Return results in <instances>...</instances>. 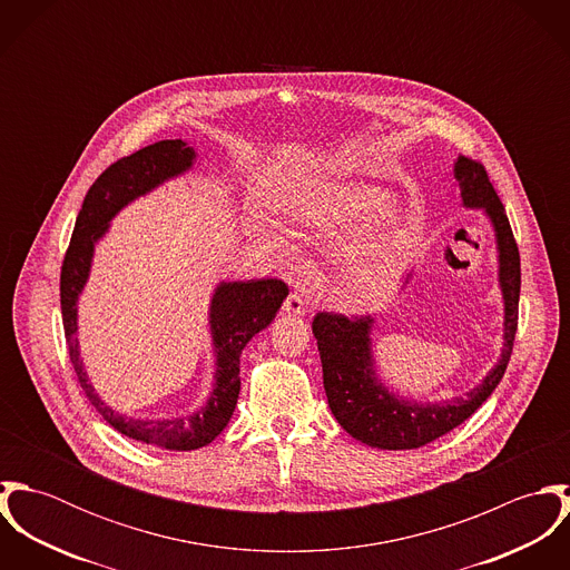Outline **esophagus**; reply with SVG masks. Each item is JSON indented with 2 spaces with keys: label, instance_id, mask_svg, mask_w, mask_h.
<instances>
[{
  "label": "esophagus",
  "instance_id": "34e87169",
  "mask_svg": "<svg viewBox=\"0 0 570 570\" xmlns=\"http://www.w3.org/2000/svg\"><path fill=\"white\" fill-rule=\"evenodd\" d=\"M283 312L287 316H303L305 314V301L301 294H289L287 301L283 303Z\"/></svg>",
  "mask_w": 570,
  "mask_h": 570
}]
</instances>
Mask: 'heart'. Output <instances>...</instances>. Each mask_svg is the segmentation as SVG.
I'll use <instances>...</instances> for the list:
<instances>
[{"label": "heart", "instance_id": "heart-1", "mask_svg": "<svg viewBox=\"0 0 570 570\" xmlns=\"http://www.w3.org/2000/svg\"><path fill=\"white\" fill-rule=\"evenodd\" d=\"M362 214L331 249L337 276L371 305L386 301L402 276L416 233L406 208L384 190L364 184H328L298 208V219L335 228Z\"/></svg>", "mask_w": 570, "mask_h": 570}]
</instances>
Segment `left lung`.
Wrapping results in <instances>:
<instances>
[{
  "label": "left lung",
  "instance_id": "obj_1",
  "mask_svg": "<svg viewBox=\"0 0 570 570\" xmlns=\"http://www.w3.org/2000/svg\"><path fill=\"white\" fill-rule=\"evenodd\" d=\"M463 208L483 210L495 239L498 287L502 294V348L488 375L463 397L416 402L391 391L377 373L373 353L375 318L318 314L314 335L323 362L326 402L335 421L357 441L380 450H416L470 419L500 384L518 328L520 254L504 208L485 168L463 156L454 163ZM412 278V274H410ZM407 278V281H410ZM406 281V285H407Z\"/></svg>",
  "mask_w": 570,
  "mask_h": 570
}]
</instances>
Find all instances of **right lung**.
<instances>
[{
    "instance_id": "right-lung-1",
    "label": "right lung",
    "mask_w": 570,
    "mask_h": 570,
    "mask_svg": "<svg viewBox=\"0 0 570 570\" xmlns=\"http://www.w3.org/2000/svg\"><path fill=\"white\" fill-rule=\"evenodd\" d=\"M197 163L195 147L184 140H160L136 151L129 158L111 164L85 195L77 217L75 235L61 269V314L68 340V351L81 389L102 419L120 434L163 450L188 452L215 441L228 425L242 391L239 357L245 344L263 328L274 323L276 312L289 289L283 281H222L217 283L210 307L208 328L215 355L213 391L204 406L179 416L140 419L107 406L89 382L79 351V296L89 281L91 261L98 242L109 233L111 219L160 188L168 179L186 175Z\"/></svg>"
}]
</instances>
